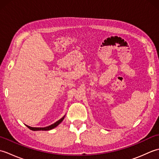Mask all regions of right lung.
<instances>
[{"label":"right lung","instance_id":"add662e5","mask_svg":"<svg viewBox=\"0 0 159 159\" xmlns=\"http://www.w3.org/2000/svg\"><path fill=\"white\" fill-rule=\"evenodd\" d=\"M65 116H64L63 117L61 118V119L59 120H58L57 121H56L55 123H54L51 125H50V126H46V127H43V128H37V127H31L28 126V125H26V126H27L30 130H34V131H36V130H52L53 129V128H55V127H57V126H58L59 124H60L62 122V121L64 120V118H65Z\"/></svg>","mask_w":159,"mask_h":159}]
</instances>
